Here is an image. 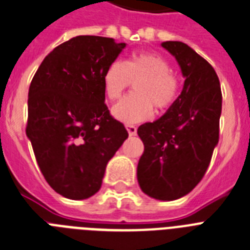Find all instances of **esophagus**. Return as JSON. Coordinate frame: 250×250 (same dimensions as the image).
Wrapping results in <instances>:
<instances>
[{
	"mask_svg": "<svg viewBox=\"0 0 250 250\" xmlns=\"http://www.w3.org/2000/svg\"><path fill=\"white\" fill-rule=\"evenodd\" d=\"M126 130L130 137H134L137 134V127L134 126V125H126Z\"/></svg>",
	"mask_w": 250,
	"mask_h": 250,
	"instance_id": "obj_1",
	"label": "esophagus"
}]
</instances>
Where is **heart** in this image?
Segmentation results:
<instances>
[{"mask_svg":"<svg viewBox=\"0 0 250 250\" xmlns=\"http://www.w3.org/2000/svg\"><path fill=\"white\" fill-rule=\"evenodd\" d=\"M134 94L117 102L111 113L117 121L137 124L153 115V106L165 110L176 101L180 83L165 57L152 52H134L124 62L113 61L103 74V89L108 100H117L130 84Z\"/></svg>","mask_w":250,"mask_h":250,"instance_id":"heart-1","label":"heart"}]
</instances>
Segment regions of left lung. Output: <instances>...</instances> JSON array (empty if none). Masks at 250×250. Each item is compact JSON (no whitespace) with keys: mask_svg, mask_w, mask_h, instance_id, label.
I'll return each mask as SVG.
<instances>
[{"mask_svg":"<svg viewBox=\"0 0 250 250\" xmlns=\"http://www.w3.org/2000/svg\"><path fill=\"white\" fill-rule=\"evenodd\" d=\"M161 46L174 56L185 82L158 120L138 127L144 152L137 176L144 194L175 201L190 193L207 171L218 144L222 94L214 69L194 49L177 41Z\"/></svg>","mask_w":250,"mask_h":250,"instance_id":"1","label":"left lung"}]
</instances>
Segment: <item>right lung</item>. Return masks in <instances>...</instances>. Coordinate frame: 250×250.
Masks as SVG:
<instances>
[{"instance_id":"1","label":"right lung","mask_w":250,"mask_h":250,"mask_svg":"<svg viewBox=\"0 0 250 250\" xmlns=\"http://www.w3.org/2000/svg\"><path fill=\"white\" fill-rule=\"evenodd\" d=\"M125 47L113 38L74 37L44 57L29 86L26 137L47 183L65 198L96 194L127 138L103 89V74Z\"/></svg>"}]
</instances>
